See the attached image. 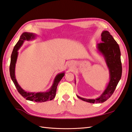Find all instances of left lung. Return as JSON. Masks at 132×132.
I'll use <instances>...</instances> for the list:
<instances>
[{
  "label": "left lung",
  "mask_w": 132,
  "mask_h": 132,
  "mask_svg": "<svg viewBox=\"0 0 132 132\" xmlns=\"http://www.w3.org/2000/svg\"><path fill=\"white\" fill-rule=\"evenodd\" d=\"M101 40L102 42L97 45V48L104 56L109 70V84L103 93L96 99H86L77 95L79 99L92 104L102 103L109 99L114 93L122 76L121 52L118 43L108 31L102 32Z\"/></svg>",
  "instance_id": "1"
}]
</instances>
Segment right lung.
Returning a JSON list of instances; mask_svg holds the SVG:
<instances>
[{
  "label": "right lung",
  "instance_id": "1",
  "mask_svg": "<svg viewBox=\"0 0 132 132\" xmlns=\"http://www.w3.org/2000/svg\"><path fill=\"white\" fill-rule=\"evenodd\" d=\"M35 35L33 33L30 32H23L20 37L19 40H18L17 43L14 46L13 49L12 53L11 56V62L10 65V77L12 81L14 82L15 87L22 96L26 99L27 100L31 101H35L37 102H43L48 101H50L54 99L55 97L56 88L57 86L60 82L62 78L64 76V73H62L58 74L55 77L54 79L53 84L51 86V88L49 89L47 92H39V93H29L25 92L24 90L22 89L21 87L18 84V82L15 78V64L16 62L18 52V51L20 47L23 45L24 40H30L34 39L35 37Z\"/></svg>",
  "mask_w": 132,
  "mask_h": 132
}]
</instances>
